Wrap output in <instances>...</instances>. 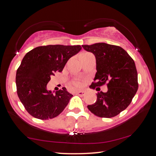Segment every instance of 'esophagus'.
I'll use <instances>...</instances> for the list:
<instances>
[{"label":"esophagus","mask_w":156,"mask_h":156,"mask_svg":"<svg viewBox=\"0 0 156 156\" xmlns=\"http://www.w3.org/2000/svg\"><path fill=\"white\" fill-rule=\"evenodd\" d=\"M76 95H78L79 96H84V94H85V91H78L76 92Z\"/></svg>","instance_id":"34e87169"}]
</instances>
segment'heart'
Here are the masks:
<instances>
[{"instance_id":"heart-1","label":"heart","mask_w":156,"mask_h":156,"mask_svg":"<svg viewBox=\"0 0 156 156\" xmlns=\"http://www.w3.org/2000/svg\"><path fill=\"white\" fill-rule=\"evenodd\" d=\"M85 54H87V53H85ZM74 84L76 86H79V85H80V82H78V81H76L74 83Z\"/></svg>"}]
</instances>
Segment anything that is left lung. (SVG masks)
<instances>
[{"label":"left lung","mask_w":156,"mask_h":156,"mask_svg":"<svg viewBox=\"0 0 156 156\" xmlns=\"http://www.w3.org/2000/svg\"><path fill=\"white\" fill-rule=\"evenodd\" d=\"M82 47L96 57V83H92L89 87L94 89L108 83L107 91L98 92L96 102L88 105V109L98 117H114L130 105L138 91V73L135 62L128 53L119 46L98 43ZM97 91H100V88Z\"/></svg>","instance_id":"obj_1"}]
</instances>
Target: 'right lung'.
Here are the masks:
<instances>
[{"mask_svg":"<svg viewBox=\"0 0 156 156\" xmlns=\"http://www.w3.org/2000/svg\"><path fill=\"white\" fill-rule=\"evenodd\" d=\"M80 45L49 44L36 47L25 54L16 76L18 98L34 118L49 120L58 115L72 94L65 87L54 93L47 84L56 72H61L68 60L80 51Z\"/></svg>","mask_w":156,"mask_h":156,"instance_id":"add662e5","label":"right lung"}]
</instances>
